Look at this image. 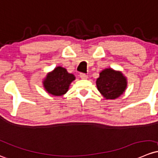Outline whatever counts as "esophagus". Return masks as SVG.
<instances>
[{"mask_svg": "<svg viewBox=\"0 0 158 158\" xmlns=\"http://www.w3.org/2000/svg\"><path fill=\"white\" fill-rule=\"evenodd\" d=\"M79 76H80L81 79H85L88 78L87 75H86L85 73H82L79 74Z\"/></svg>", "mask_w": 158, "mask_h": 158, "instance_id": "esophagus-1", "label": "esophagus"}]
</instances>
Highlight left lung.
<instances>
[{
	"instance_id": "1",
	"label": "left lung",
	"mask_w": 158,
	"mask_h": 158,
	"mask_svg": "<svg viewBox=\"0 0 158 158\" xmlns=\"http://www.w3.org/2000/svg\"><path fill=\"white\" fill-rule=\"evenodd\" d=\"M127 79L120 72L106 69L100 73L96 85L106 99H115L123 93L127 88Z\"/></svg>"
}]
</instances>
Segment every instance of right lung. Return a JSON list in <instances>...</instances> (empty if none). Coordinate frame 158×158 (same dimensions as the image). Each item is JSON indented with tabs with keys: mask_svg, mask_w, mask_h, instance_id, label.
<instances>
[{
	"mask_svg": "<svg viewBox=\"0 0 158 158\" xmlns=\"http://www.w3.org/2000/svg\"><path fill=\"white\" fill-rule=\"evenodd\" d=\"M74 79V75L69 73L64 68L57 66L52 72L48 74L43 84L49 94L60 96L67 92L69 84Z\"/></svg>",
	"mask_w": 158,
	"mask_h": 158,
	"instance_id": "add662e5",
	"label": "right lung"
}]
</instances>
